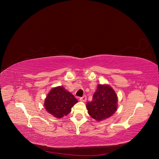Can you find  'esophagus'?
<instances>
[{"label": "esophagus", "instance_id": "esophagus-1", "mask_svg": "<svg viewBox=\"0 0 159 159\" xmlns=\"http://www.w3.org/2000/svg\"><path fill=\"white\" fill-rule=\"evenodd\" d=\"M80 101H81V102H85L87 101V97H86L85 96H83V97H81V98H80Z\"/></svg>", "mask_w": 159, "mask_h": 159}]
</instances>
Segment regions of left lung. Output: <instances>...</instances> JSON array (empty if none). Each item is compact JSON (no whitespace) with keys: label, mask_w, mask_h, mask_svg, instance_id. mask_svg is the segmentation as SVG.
I'll list each match as a JSON object with an SVG mask.
<instances>
[{"label":"left lung","mask_w":159,"mask_h":159,"mask_svg":"<svg viewBox=\"0 0 159 159\" xmlns=\"http://www.w3.org/2000/svg\"><path fill=\"white\" fill-rule=\"evenodd\" d=\"M118 98L112 88L108 85H98L91 102H87L89 115L97 121L111 117L117 109Z\"/></svg>","instance_id":"8db88e82"}]
</instances>
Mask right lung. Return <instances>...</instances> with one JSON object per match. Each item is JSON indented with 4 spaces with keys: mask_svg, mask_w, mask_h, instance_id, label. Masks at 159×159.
<instances>
[{
    "mask_svg": "<svg viewBox=\"0 0 159 159\" xmlns=\"http://www.w3.org/2000/svg\"><path fill=\"white\" fill-rule=\"evenodd\" d=\"M78 100L73 94L66 91L64 87L59 86L53 88L44 101V108L56 118H61L71 111Z\"/></svg>",
    "mask_w": 159,
    "mask_h": 159,
    "instance_id": "add662e5",
    "label": "right lung"
}]
</instances>
